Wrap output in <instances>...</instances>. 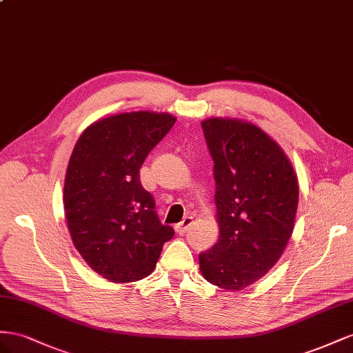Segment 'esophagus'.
<instances>
[{"label":"esophagus","mask_w":353,"mask_h":353,"mask_svg":"<svg viewBox=\"0 0 353 353\" xmlns=\"http://www.w3.org/2000/svg\"><path fill=\"white\" fill-rule=\"evenodd\" d=\"M192 225V217H189V216H186V217H183V220L180 221V223L176 226V230H177V234L179 235H183L186 230L189 229V226Z\"/></svg>","instance_id":"1"}]
</instances>
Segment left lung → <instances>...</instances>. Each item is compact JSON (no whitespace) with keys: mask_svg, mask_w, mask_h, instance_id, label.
Wrapping results in <instances>:
<instances>
[{"mask_svg":"<svg viewBox=\"0 0 353 353\" xmlns=\"http://www.w3.org/2000/svg\"><path fill=\"white\" fill-rule=\"evenodd\" d=\"M214 161L219 241L199 254L210 284L239 291L263 278L293 234L297 176L279 145L257 125L232 118L201 123Z\"/></svg>","mask_w":353,"mask_h":353,"instance_id":"left-lung-1","label":"left lung"}]
</instances>
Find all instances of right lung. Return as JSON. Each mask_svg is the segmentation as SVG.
<instances>
[{
  "label": "right lung",
  "instance_id": "add662e5",
  "mask_svg": "<svg viewBox=\"0 0 353 353\" xmlns=\"http://www.w3.org/2000/svg\"><path fill=\"white\" fill-rule=\"evenodd\" d=\"M176 118L149 110L99 119L70 155L63 205L78 253L96 274L127 284L152 274L174 229L163 225L140 167Z\"/></svg>",
  "mask_w": 353,
  "mask_h": 353
}]
</instances>
